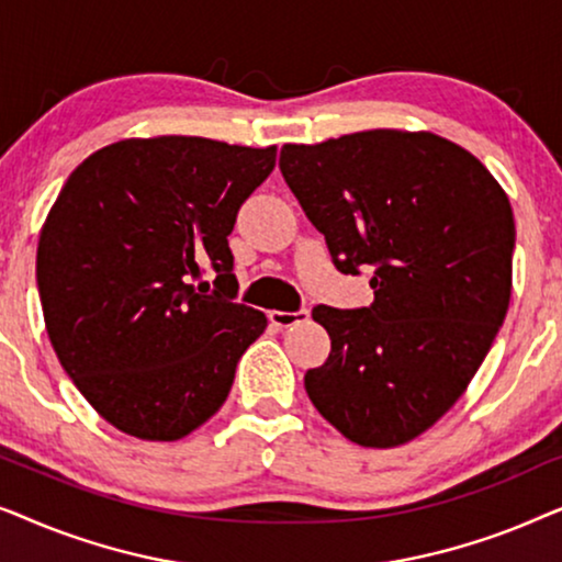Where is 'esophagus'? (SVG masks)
<instances>
[{"mask_svg": "<svg viewBox=\"0 0 562 562\" xmlns=\"http://www.w3.org/2000/svg\"><path fill=\"white\" fill-rule=\"evenodd\" d=\"M268 319H271V325H276V327H294V325H299V322H306L310 319V310H296V312H279V310H273V312H268Z\"/></svg>", "mask_w": 562, "mask_h": 562, "instance_id": "1", "label": "esophagus"}]
</instances>
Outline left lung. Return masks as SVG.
Segmentation results:
<instances>
[{
    "label": "left lung",
    "instance_id": "1",
    "mask_svg": "<svg viewBox=\"0 0 562 562\" xmlns=\"http://www.w3.org/2000/svg\"><path fill=\"white\" fill-rule=\"evenodd\" d=\"M281 173L340 273H371L360 310L314 306L333 350L312 404L363 448H394L458 402L509 310L514 214L486 166L432 133L366 130L283 145Z\"/></svg>",
    "mask_w": 562,
    "mask_h": 562
}]
</instances>
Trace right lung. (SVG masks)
<instances>
[{"instance_id": "right-lung-1", "label": "right lung", "mask_w": 562, "mask_h": 562, "mask_svg": "<svg viewBox=\"0 0 562 562\" xmlns=\"http://www.w3.org/2000/svg\"><path fill=\"white\" fill-rule=\"evenodd\" d=\"M273 166V145L133 137L91 153L60 189L37 245L45 327L120 432L181 440L225 404L268 325L235 302L227 237Z\"/></svg>"}]
</instances>
